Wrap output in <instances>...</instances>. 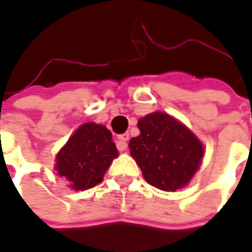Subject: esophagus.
I'll list each match as a JSON object with an SVG mask.
<instances>
[{
	"label": "esophagus",
	"instance_id": "obj_1",
	"mask_svg": "<svg viewBox=\"0 0 252 252\" xmlns=\"http://www.w3.org/2000/svg\"><path fill=\"white\" fill-rule=\"evenodd\" d=\"M129 139V135L128 133H123V135H119V142H117V149L120 151H124L126 149V142Z\"/></svg>",
	"mask_w": 252,
	"mask_h": 252
}]
</instances>
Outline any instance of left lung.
<instances>
[{
	"label": "left lung",
	"mask_w": 252,
	"mask_h": 252,
	"mask_svg": "<svg viewBox=\"0 0 252 252\" xmlns=\"http://www.w3.org/2000/svg\"><path fill=\"white\" fill-rule=\"evenodd\" d=\"M140 135L129 140L131 156L151 186L176 191L192 179L203 146L187 126L169 114L156 112L138 123Z\"/></svg>",
	"instance_id": "left-lung-1"
}]
</instances>
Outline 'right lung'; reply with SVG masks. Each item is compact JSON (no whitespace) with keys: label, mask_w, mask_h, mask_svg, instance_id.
I'll use <instances>...</instances> for the list:
<instances>
[{"label":"right lung","mask_w":252,"mask_h":252,"mask_svg":"<svg viewBox=\"0 0 252 252\" xmlns=\"http://www.w3.org/2000/svg\"><path fill=\"white\" fill-rule=\"evenodd\" d=\"M117 156L119 151L108 128L86 123L59 153L56 170L68 180L69 187L83 191L101 183Z\"/></svg>","instance_id":"obj_1"}]
</instances>
